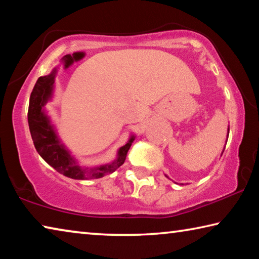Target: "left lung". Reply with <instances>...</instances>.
Segmentation results:
<instances>
[{
	"instance_id": "8db88e82",
	"label": "left lung",
	"mask_w": 259,
	"mask_h": 259,
	"mask_svg": "<svg viewBox=\"0 0 259 259\" xmlns=\"http://www.w3.org/2000/svg\"><path fill=\"white\" fill-rule=\"evenodd\" d=\"M229 133H230V128H229ZM166 177H168V176H166Z\"/></svg>"
}]
</instances>
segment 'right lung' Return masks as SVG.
Here are the masks:
<instances>
[{
	"label": "right lung",
	"instance_id": "add662e5",
	"mask_svg": "<svg viewBox=\"0 0 259 259\" xmlns=\"http://www.w3.org/2000/svg\"><path fill=\"white\" fill-rule=\"evenodd\" d=\"M56 72L57 69H54L49 75L38 77L30 94L27 119L30 136L37 153L57 171L73 179H97L115 171L124 163L126 153L135 140V136H131L128 143L120 147L117 157L111 163L94 168L78 165L64 144L60 143L54 125L50 123L49 117L43 109L52 96Z\"/></svg>",
	"mask_w": 259,
	"mask_h": 259
}]
</instances>
